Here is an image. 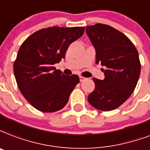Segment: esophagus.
Instances as JSON below:
<instances>
[{"label":"esophagus","mask_w":150,"mask_h":150,"mask_svg":"<svg viewBox=\"0 0 150 150\" xmlns=\"http://www.w3.org/2000/svg\"><path fill=\"white\" fill-rule=\"evenodd\" d=\"M79 79H80V82H83L84 80H86V78L83 77V76H79Z\"/></svg>","instance_id":"obj_1"}]
</instances>
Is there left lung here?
<instances>
[{
  "instance_id": "obj_1",
  "label": "left lung",
  "mask_w": 150,
  "mask_h": 150,
  "mask_svg": "<svg viewBox=\"0 0 150 150\" xmlns=\"http://www.w3.org/2000/svg\"><path fill=\"white\" fill-rule=\"evenodd\" d=\"M86 32L96 50V64L106 67L104 79L93 78L95 89L88 101L99 110H114L135 89L141 71L139 52L125 34L108 25L88 26Z\"/></svg>"
}]
</instances>
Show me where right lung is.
<instances>
[{
    "label": "right lung",
    "mask_w": 150,
    "mask_h": 150,
    "mask_svg": "<svg viewBox=\"0 0 150 150\" xmlns=\"http://www.w3.org/2000/svg\"><path fill=\"white\" fill-rule=\"evenodd\" d=\"M84 30V27L43 28L20 45L13 64L15 77L22 94L38 110L53 112L62 109L79 83L77 75H64L54 64L64 58L71 43Z\"/></svg>",
    "instance_id": "add662e5"
}]
</instances>
